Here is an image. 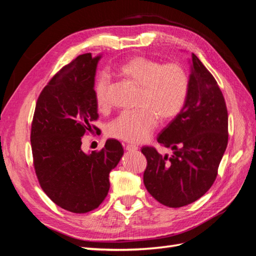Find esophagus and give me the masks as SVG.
Wrapping results in <instances>:
<instances>
[{"instance_id": "obj_1", "label": "esophagus", "mask_w": 256, "mask_h": 256, "mask_svg": "<svg viewBox=\"0 0 256 256\" xmlns=\"http://www.w3.org/2000/svg\"><path fill=\"white\" fill-rule=\"evenodd\" d=\"M138 146H136V144H127L126 146V150L127 151H132V152H134V151H138Z\"/></svg>"}]
</instances>
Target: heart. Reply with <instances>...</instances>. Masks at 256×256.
I'll return each instance as SVG.
<instances>
[{"instance_id":"heart-1","label":"heart","mask_w":256,"mask_h":256,"mask_svg":"<svg viewBox=\"0 0 256 256\" xmlns=\"http://www.w3.org/2000/svg\"><path fill=\"white\" fill-rule=\"evenodd\" d=\"M116 72L139 86L137 108L124 110L108 126L114 138L128 142H142L149 138L158 124L171 120L183 108L188 94V76L180 64H163L146 56H134L119 66ZM110 80L105 74L98 78L94 95L98 110L108 108Z\"/></svg>"}]
</instances>
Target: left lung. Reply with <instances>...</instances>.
I'll list each match as a JSON object with an SVG mask.
<instances>
[{
    "label": "left lung",
    "mask_w": 256,
    "mask_h": 256,
    "mask_svg": "<svg viewBox=\"0 0 256 256\" xmlns=\"http://www.w3.org/2000/svg\"><path fill=\"white\" fill-rule=\"evenodd\" d=\"M190 64L183 108L158 136V142L173 153L162 156L152 146L141 149L148 161L144 174L146 190L172 208L188 205L206 194L228 144V112L217 81L194 54Z\"/></svg>",
    "instance_id": "8db88e82"
}]
</instances>
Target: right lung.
I'll return each instance as SVG.
<instances>
[{
	"label": "right lung",
	"instance_id": "1",
	"mask_svg": "<svg viewBox=\"0 0 256 256\" xmlns=\"http://www.w3.org/2000/svg\"><path fill=\"white\" fill-rule=\"evenodd\" d=\"M102 54L78 56L62 68L37 100L30 134L34 166L42 188L56 205L85 214L98 208L110 190V173L124 154L108 139L100 151L85 153L82 137L98 118L94 95Z\"/></svg>",
	"mask_w": 256,
	"mask_h": 256
}]
</instances>
